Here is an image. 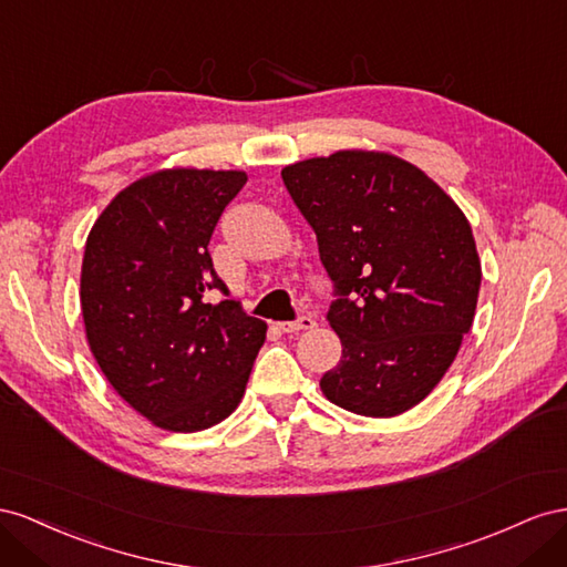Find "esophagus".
I'll list each match as a JSON object with an SVG mask.
<instances>
[{"mask_svg": "<svg viewBox=\"0 0 567 567\" xmlns=\"http://www.w3.org/2000/svg\"><path fill=\"white\" fill-rule=\"evenodd\" d=\"M311 328H316V320L311 316H301L297 320L280 322V330L282 332H301V330H311Z\"/></svg>", "mask_w": 567, "mask_h": 567, "instance_id": "obj_1", "label": "esophagus"}]
</instances>
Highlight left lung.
I'll list each match as a JSON object with an SVG mask.
<instances>
[{"label":"left lung","instance_id":"obj_1","mask_svg":"<svg viewBox=\"0 0 567 567\" xmlns=\"http://www.w3.org/2000/svg\"><path fill=\"white\" fill-rule=\"evenodd\" d=\"M282 181L339 297L328 320L342 361L322 394L355 415L406 413L473 328L482 266L471 223L432 177L386 152L297 161Z\"/></svg>","mask_w":567,"mask_h":567}]
</instances>
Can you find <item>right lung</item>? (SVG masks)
Listing matches in <instances>:
<instances>
[{
	"label": "right lung",
	"instance_id": "obj_1",
	"mask_svg": "<svg viewBox=\"0 0 567 567\" xmlns=\"http://www.w3.org/2000/svg\"><path fill=\"white\" fill-rule=\"evenodd\" d=\"M245 171L164 168L121 189L94 220L80 306L96 365L123 401L171 432H199L245 396L268 326L239 301L204 303L228 287L208 239Z\"/></svg>",
	"mask_w": 567,
	"mask_h": 567
}]
</instances>
